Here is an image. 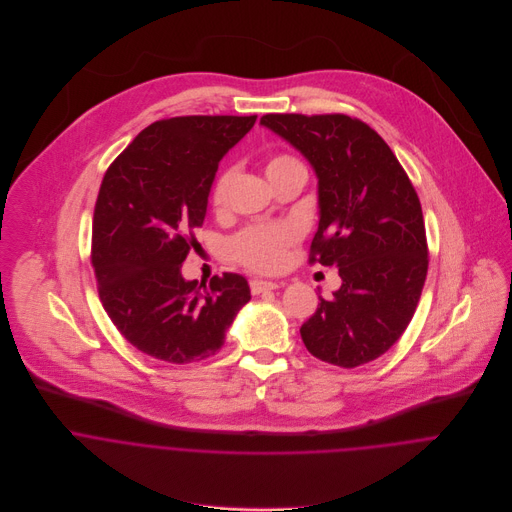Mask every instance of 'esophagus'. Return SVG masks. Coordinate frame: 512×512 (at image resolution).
Returning a JSON list of instances; mask_svg holds the SVG:
<instances>
[{"label": "esophagus", "mask_w": 512, "mask_h": 512, "mask_svg": "<svg viewBox=\"0 0 512 512\" xmlns=\"http://www.w3.org/2000/svg\"><path fill=\"white\" fill-rule=\"evenodd\" d=\"M280 288V284H276V282H268V280H252L250 282V290L254 295H260V293L264 292H272V290H278Z\"/></svg>", "instance_id": "esophagus-1"}]
</instances>
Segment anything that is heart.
Listing matches in <instances>:
<instances>
[{"mask_svg":"<svg viewBox=\"0 0 512 512\" xmlns=\"http://www.w3.org/2000/svg\"><path fill=\"white\" fill-rule=\"evenodd\" d=\"M293 165H301V163L290 155H276L266 163V177H272ZM230 183H232V171L220 173L211 197L215 209L224 207ZM295 238H297V232L292 224L250 226L232 238L230 252L238 262H242L244 266L256 272H276L278 268H282L286 260V252L295 242Z\"/></svg>","mask_w":512,"mask_h":512,"instance_id":"1","label":"heart"}]
</instances>
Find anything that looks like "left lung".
I'll return each mask as SVG.
<instances>
[{"mask_svg": "<svg viewBox=\"0 0 512 512\" xmlns=\"http://www.w3.org/2000/svg\"><path fill=\"white\" fill-rule=\"evenodd\" d=\"M260 124L295 147L317 177L311 262L337 266L341 288L319 295L299 333L331 365H365L406 331L428 274L420 199L392 149L345 114H266Z\"/></svg>", "mask_w": 512, "mask_h": 512, "instance_id": "8db88e82", "label": "left lung"}]
</instances>
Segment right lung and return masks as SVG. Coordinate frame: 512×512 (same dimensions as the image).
<instances>
[{"mask_svg":"<svg viewBox=\"0 0 512 512\" xmlns=\"http://www.w3.org/2000/svg\"><path fill=\"white\" fill-rule=\"evenodd\" d=\"M256 116H183L147 126L108 167L92 220L100 301L118 331L153 359L213 357L250 301L240 274L201 290L181 264L201 226L219 161Z\"/></svg>","mask_w":512,"mask_h":512,"instance_id":"obj_1","label":"right lung"}]
</instances>
